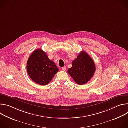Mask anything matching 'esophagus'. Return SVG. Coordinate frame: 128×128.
<instances>
[{
    "label": "esophagus",
    "instance_id": "1",
    "mask_svg": "<svg viewBox=\"0 0 128 128\" xmlns=\"http://www.w3.org/2000/svg\"><path fill=\"white\" fill-rule=\"evenodd\" d=\"M66 69V68L65 67H62V70L63 71H65Z\"/></svg>",
    "mask_w": 128,
    "mask_h": 128
}]
</instances>
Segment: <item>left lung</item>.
Here are the masks:
<instances>
[{"label": "left lung", "instance_id": "left-lung-1", "mask_svg": "<svg viewBox=\"0 0 128 128\" xmlns=\"http://www.w3.org/2000/svg\"><path fill=\"white\" fill-rule=\"evenodd\" d=\"M95 70L93 60L82 50L72 61V67L67 71L76 84L82 85L88 82L93 76Z\"/></svg>", "mask_w": 128, "mask_h": 128}]
</instances>
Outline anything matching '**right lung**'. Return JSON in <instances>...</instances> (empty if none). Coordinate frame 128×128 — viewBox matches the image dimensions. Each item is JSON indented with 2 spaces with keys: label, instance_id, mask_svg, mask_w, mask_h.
Instances as JSON below:
<instances>
[{
  "label": "right lung",
  "instance_id": "1",
  "mask_svg": "<svg viewBox=\"0 0 128 128\" xmlns=\"http://www.w3.org/2000/svg\"><path fill=\"white\" fill-rule=\"evenodd\" d=\"M26 68L31 79L42 86L48 84L59 71L54 63L40 48L35 50L31 54Z\"/></svg>",
  "mask_w": 128,
  "mask_h": 128
}]
</instances>
